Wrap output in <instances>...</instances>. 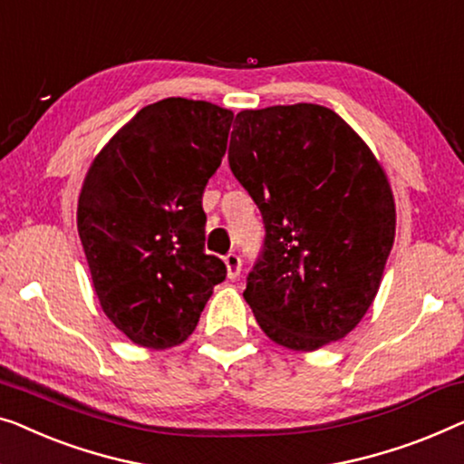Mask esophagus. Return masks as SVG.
<instances>
[{
	"mask_svg": "<svg viewBox=\"0 0 464 464\" xmlns=\"http://www.w3.org/2000/svg\"><path fill=\"white\" fill-rule=\"evenodd\" d=\"M224 264H226V272H227V278H238L240 276V267H243V261H240L238 255L234 253H227L224 257Z\"/></svg>",
	"mask_w": 464,
	"mask_h": 464,
	"instance_id": "esophagus-1",
	"label": "esophagus"
}]
</instances>
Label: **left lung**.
I'll return each instance as SVG.
<instances>
[{
  "label": "left lung",
  "mask_w": 464,
  "mask_h": 464,
  "mask_svg": "<svg viewBox=\"0 0 464 464\" xmlns=\"http://www.w3.org/2000/svg\"><path fill=\"white\" fill-rule=\"evenodd\" d=\"M234 123L230 169L266 224L243 297L274 343L315 352L352 333L377 297L395 238L392 184L326 106L240 111Z\"/></svg>",
  "instance_id": "left-lung-1"
}]
</instances>
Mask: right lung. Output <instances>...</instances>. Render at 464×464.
I'll list each match as a JSON object with an SVG mask.
<instances>
[{
    "label": "right lung",
    "instance_id": "obj_1",
    "mask_svg": "<svg viewBox=\"0 0 464 464\" xmlns=\"http://www.w3.org/2000/svg\"><path fill=\"white\" fill-rule=\"evenodd\" d=\"M232 119L205 100L165 98L127 121L85 173L77 230L93 291L140 347L184 343L226 278L224 261L205 253L200 198Z\"/></svg>",
    "mask_w": 464,
    "mask_h": 464
}]
</instances>
